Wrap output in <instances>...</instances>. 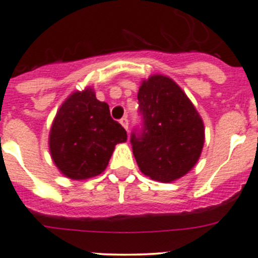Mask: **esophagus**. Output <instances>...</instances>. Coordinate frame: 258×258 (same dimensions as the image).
Wrapping results in <instances>:
<instances>
[{"instance_id":"esophagus-1","label":"esophagus","mask_w":258,"mask_h":258,"mask_svg":"<svg viewBox=\"0 0 258 258\" xmlns=\"http://www.w3.org/2000/svg\"><path fill=\"white\" fill-rule=\"evenodd\" d=\"M119 123L123 126V128L126 130V131H128V119L126 118V117H123V118H121V121H119Z\"/></svg>"}]
</instances>
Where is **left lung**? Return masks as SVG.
<instances>
[{
    "label": "left lung",
    "instance_id": "left-lung-1",
    "mask_svg": "<svg viewBox=\"0 0 258 258\" xmlns=\"http://www.w3.org/2000/svg\"><path fill=\"white\" fill-rule=\"evenodd\" d=\"M144 116L141 135L132 134L134 156L144 175L171 182L196 166L204 146V122L185 92L162 74L144 79L137 94Z\"/></svg>",
    "mask_w": 258,
    "mask_h": 258
}]
</instances>
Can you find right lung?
<instances>
[{"label":"right lung","mask_w":258,"mask_h":258,"mask_svg":"<svg viewBox=\"0 0 258 258\" xmlns=\"http://www.w3.org/2000/svg\"><path fill=\"white\" fill-rule=\"evenodd\" d=\"M127 134L113 121L106 102L92 87L76 91L62 102L51 123L49 150L55 166L72 180H86L106 170L117 144Z\"/></svg>","instance_id":"right-lung-1"}]
</instances>
